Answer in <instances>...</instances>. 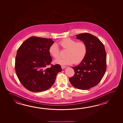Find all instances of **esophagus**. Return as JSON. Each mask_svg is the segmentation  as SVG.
I'll return each instance as SVG.
<instances>
[{
  "instance_id": "1",
  "label": "esophagus",
  "mask_w": 123,
  "mask_h": 123,
  "mask_svg": "<svg viewBox=\"0 0 123 123\" xmlns=\"http://www.w3.org/2000/svg\"><path fill=\"white\" fill-rule=\"evenodd\" d=\"M66 67V66H65V65H61V68H62V69H64V68H65Z\"/></svg>"
}]
</instances>
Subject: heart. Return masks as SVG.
Returning <instances> with one entry per match:
<instances>
[{"instance_id":"obj_1","label":"heart","mask_w":123,"mask_h":123,"mask_svg":"<svg viewBox=\"0 0 123 123\" xmlns=\"http://www.w3.org/2000/svg\"><path fill=\"white\" fill-rule=\"evenodd\" d=\"M59 44L63 49L67 50L65 58H59L55 62L61 65L77 64L84 60L87 53V46L83 41L78 42L70 38L62 39L59 42ZM50 55L55 58L60 55V49L58 45L53 43L49 49Z\"/></svg>"}]
</instances>
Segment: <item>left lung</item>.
<instances>
[{"label":"left lung","instance_id":"left-lung-1","mask_svg":"<svg viewBox=\"0 0 123 123\" xmlns=\"http://www.w3.org/2000/svg\"><path fill=\"white\" fill-rule=\"evenodd\" d=\"M85 42L87 53L84 60L73 68L75 74L69 79L76 88L88 90L97 85L102 80L106 69V54L104 44L97 37L88 33L76 35Z\"/></svg>","mask_w":123,"mask_h":123}]
</instances>
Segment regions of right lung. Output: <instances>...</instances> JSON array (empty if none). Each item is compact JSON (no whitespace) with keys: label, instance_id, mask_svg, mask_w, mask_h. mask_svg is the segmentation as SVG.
<instances>
[{"label":"right lung","instance_id":"obj_1","mask_svg":"<svg viewBox=\"0 0 123 123\" xmlns=\"http://www.w3.org/2000/svg\"><path fill=\"white\" fill-rule=\"evenodd\" d=\"M51 39L32 37L21 45L17 53L15 68L21 84L31 92H40L49 89L62 71L56 64L47 68L52 62L49 52L54 43Z\"/></svg>","mask_w":123,"mask_h":123}]
</instances>
